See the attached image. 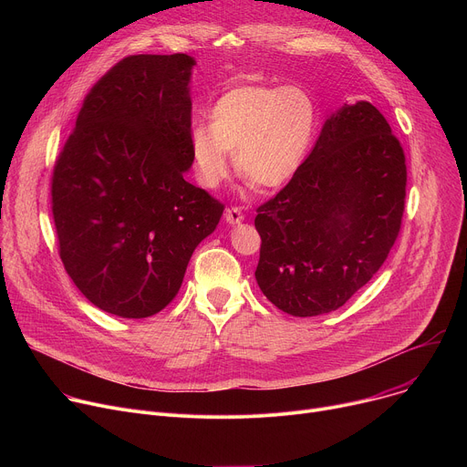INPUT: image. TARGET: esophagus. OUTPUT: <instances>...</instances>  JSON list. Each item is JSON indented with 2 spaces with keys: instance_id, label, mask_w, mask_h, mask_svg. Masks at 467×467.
<instances>
[{
  "instance_id": "1",
  "label": "esophagus",
  "mask_w": 467,
  "mask_h": 467,
  "mask_svg": "<svg viewBox=\"0 0 467 467\" xmlns=\"http://www.w3.org/2000/svg\"><path fill=\"white\" fill-rule=\"evenodd\" d=\"M225 222L229 223V225H238V223H242L244 222V214H242V211L240 209H227L225 211Z\"/></svg>"
}]
</instances>
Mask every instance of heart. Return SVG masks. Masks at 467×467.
Listing matches in <instances>:
<instances>
[{"label":"heart","instance_id":"obj_1","mask_svg":"<svg viewBox=\"0 0 467 467\" xmlns=\"http://www.w3.org/2000/svg\"><path fill=\"white\" fill-rule=\"evenodd\" d=\"M211 127L192 125L188 150L199 181L214 188L234 168L251 186L281 188L299 171L316 135L317 109L299 85H242L222 94L209 112Z\"/></svg>","mask_w":467,"mask_h":467}]
</instances>
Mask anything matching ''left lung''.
<instances>
[{"label": "left lung", "instance_id": "left-lung-1", "mask_svg": "<svg viewBox=\"0 0 467 467\" xmlns=\"http://www.w3.org/2000/svg\"><path fill=\"white\" fill-rule=\"evenodd\" d=\"M407 164L369 103L330 112L294 179L258 207L256 283L297 317L340 308L371 281L401 229Z\"/></svg>", "mask_w": 467, "mask_h": 467}]
</instances>
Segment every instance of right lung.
<instances>
[{"label": "right lung", "instance_id": "right-lung-1", "mask_svg": "<svg viewBox=\"0 0 467 467\" xmlns=\"http://www.w3.org/2000/svg\"><path fill=\"white\" fill-rule=\"evenodd\" d=\"M193 66L184 53L119 60L85 98L55 162L64 268L92 305L119 317L161 312L223 214L214 197L184 181Z\"/></svg>", "mask_w": 467, "mask_h": 467}]
</instances>
